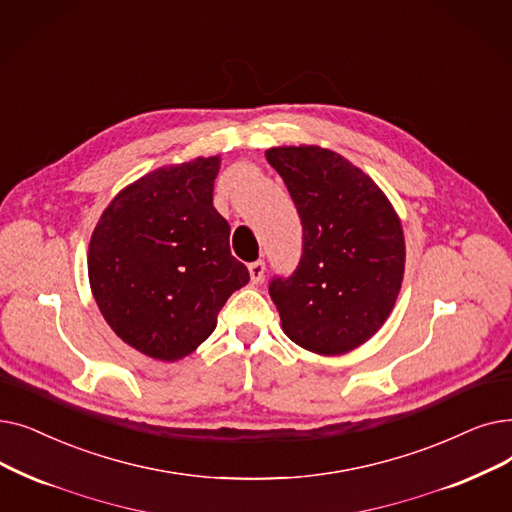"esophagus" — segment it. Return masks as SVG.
<instances>
[{"label": "esophagus", "mask_w": 512, "mask_h": 512, "mask_svg": "<svg viewBox=\"0 0 512 512\" xmlns=\"http://www.w3.org/2000/svg\"><path fill=\"white\" fill-rule=\"evenodd\" d=\"M249 274H251V280H253L255 284L261 282V280H263V274H265V263H263L261 259L253 261V263L249 265Z\"/></svg>", "instance_id": "1"}]
</instances>
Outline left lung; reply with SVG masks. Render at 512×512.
I'll use <instances>...</instances> for the list:
<instances>
[{"instance_id":"left-lung-1","label":"left lung","mask_w":512,"mask_h":512,"mask_svg":"<svg viewBox=\"0 0 512 512\" xmlns=\"http://www.w3.org/2000/svg\"><path fill=\"white\" fill-rule=\"evenodd\" d=\"M303 226L297 270L270 282L284 335L320 355L366 343L402 288L406 244L383 190L341 154L320 146L265 152Z\"/></svg>"}]
</instances>
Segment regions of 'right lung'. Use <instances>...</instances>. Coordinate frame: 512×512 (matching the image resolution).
Segmentation results:
<instances>
[{
  "mask_svg": "<svg viewBox=\"0 0 512 512\" xmlns=\"http://www.w3.org/2000/svg\"><path fill=\"white\" fill-rule=\"evenodd\" d=\"M219 157L150 171L123 188L90 240L87 274L108 326L148 358L190 355L249 282L213 207Z\"/></svg>",
  "mask_w": 512,
  "mask_h": 512,
  "instance_id": "right-lung-1",
  "label": "right lung"
}]
</instances>
